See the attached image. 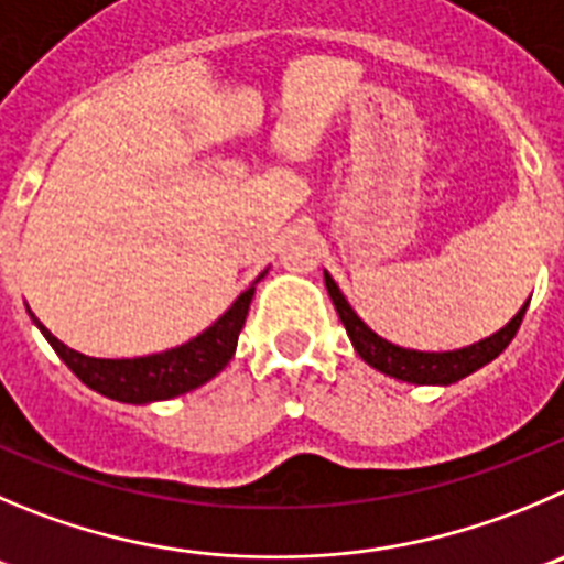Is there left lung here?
<instances>
[{"mask_svg": "<svg viewBox=\"0 0 564 564\" xmlns=\"http://www.w3.org/2000/svg\"><path fill=\"white\" fill-rule=\"evenodd\" d=\"M326 279V291H329L332 304H335L337 315H340L343 326H346L348 337H351L354 348L368 366H373L377 371L388 373V377L401 379V382L412 384H452L457 379L468 377V373L479 371L481 366H487L490 359H496L503 348L512 343L514 332L520 329V321L527 315L529 302L520 307V313L503 326L501 332H496L487 340L474 343L468 348H459V351H410V348L393 346V343L382 340L377 332L368 329L362 321L357 318V313L351 310V304L346 302V296L340 293V288L335 285V279L329 273H324Z\"/></svg>", "mask_w": 564, "mask_h": 564, "instance_id": "1", "label": "left lung"}]
</instances>
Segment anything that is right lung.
I'll list each match as a JSON object with an SVG mask.
<instances>
[{
    "mask_svg": "<svg viewBox=\"0 0 564 564\" xmlns=\"http://www.w3.org/2000/svg\"><path fill=\"white\" fill-rule=\"evenodd\" d=\"M251 296H254V288L240 293L238 302L210 329L187 340L185 346L135 359L85 357V354L63 346L35 315H32V321L37 324V329L44 332L57 357L77 373L79 382H85L90 390L107 395V399L127 401V404H149V401H163L187 393L198 384L210 382L218 371H224V366L232 359L235 346H238V335L246 324V315H249Z\"/></svg>",
    "mask_w": 564,
    "mask_h": 564,
    "instance_id": "obj_1",
    "label": "right lung"
}]
</instances>
